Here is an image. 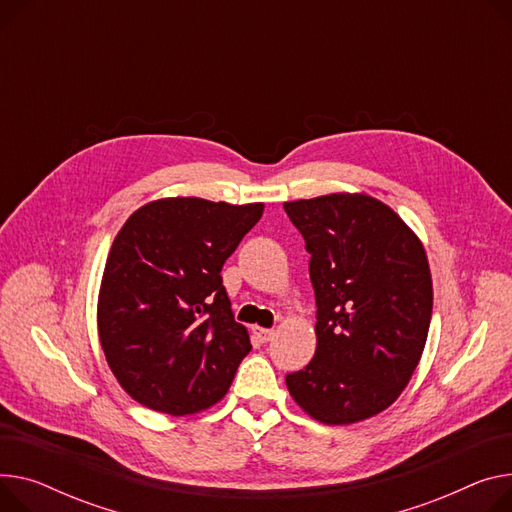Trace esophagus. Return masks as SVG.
<instances>
[{"mask_svg": "<svg viewBox=\"0 0 512 512\" xmlns=\"http://www.w3.org/2000/svg\"><path fill=\"white\" fill-rule=\"evenodd\" d=\"M253 335L259 339L261 344H267L269 339L274 337V331H271V329H265V327H259V325H255V327H253Z\"/></svg>", "mask_w": 512, "mask_h": 512, "instance_id": "1", "label": "esophagus"}]
</instances>
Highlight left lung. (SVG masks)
<instances>
[{
  "label": "left lung",
  "instance_id": "1",
  "mask_svg": "<svg viewBox=\"0 0 512 512\" xmlns=\"http://www.w3.org/2000/svg\"><path fill=\"white\" fill-rule=\"evenodd\" d=\"M311 253L317 350L286 377L313 420L344 426L385 412L410 383L432 317V274L420 236L366 193L286 201Z\"/></svg>",
  "mask_w": 512,
  "mask_h": 512
}]
</instances>
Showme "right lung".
Here are the masks:
<instances>
[{"mask_svg":"<svg viewBox=\"0 0 512 512\" xmlns=\"http://www.w3.org/2000/svg\"><path fill=\"white\" fill-rule=\"evenodd\" d=\"M263 208L162 197L117 232L98 290V339L117 383L144 407L191 416L226 395L251 339L220 271Z\"/></svg>","mask_w":512,"mask_h":512,"instance_id":"right-lung-1","label":"right lung"}]
</instances>
